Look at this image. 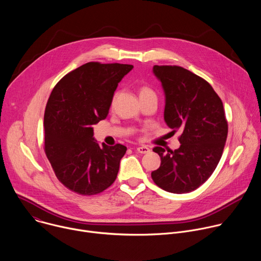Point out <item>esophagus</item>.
I'll return each mask as SVG.
<instances>
[{"instance_id": "34e87169", "label": "esophagus", "mask_w": 261, "mask_h": 261, "mask_svg": "<svg viewBox=\"0 0 261 261\" xmlns=\"http://www.w3.org/2000/svg\"><path fill=\"white\" fill-rule=\"evenodd\" d=\"M136 151L140 154H147L151 150H150V147H147L146 145H140V146L136 147Z\"/></svg>"}]
</instances>
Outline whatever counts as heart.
Instances as JSON below:
<instances>
[{
  "label": "heart",
  "instance_id": "heart-1",
  "mask_svg": "<svg viewBox=\"0 0 261 261\" xmlns=\"http://www.w3.org/2000/svg\"><path fill=\"white\" fill-rule=\"evenodd\" d=\"M155 95V93L153 92L152 89H150L148 87H142L139 91V97H145V96H152Z\"/></svg>",
  "mask_w": 261,
  "mask_h": 261
}]
</instances>
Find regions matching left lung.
<instances>
[{
	"label": "left lung",
	"mask_w": 261,
	"mask_h": 261,
	"mask_svg": "<svg viewBox=\"0 0 261 261\" xmlns=\"http://www.w3.org/2000/svg\"><path fill=\"white\" fill-rule=\"evenodd\" d=\"M165 94L164 121L179 131V147L156 146L161 165L152 178L163 190L181 194L201 186L216 169L228 133L223 103L212 86L179 66H154Z\"/></svg>",
	"instance_id": "left-lung-1"
}]
</instances>
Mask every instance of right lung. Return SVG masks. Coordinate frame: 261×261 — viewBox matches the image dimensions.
I'll return each mask as SVG.
<instances>
[{"instance_id": "1", "label": "right lung", "mask_w": 261, "mask_h": 261, "mask_svg": "<svg viewBox=\"0 0 261 261\" xmlns=\"http://www.w3.org/2000/svg\"><path fill=\"white\" fill-rule=\"evenodd\" d=\"M127 64L87 63L56 85L44 114V151L58 179L81 195L113 184L127 147L100 145L93 125L106 119L115 91L132 70Z\"/></svg>"}]
</instances>
